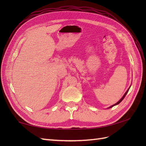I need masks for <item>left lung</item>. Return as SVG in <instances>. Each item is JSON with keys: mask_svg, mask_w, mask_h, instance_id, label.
<instances>
[{"mask_svg": "<svg viewBox=\"0 0 146 146\" xmlns=\"http://www.w3.org/2000/svg\"><path fill=\"white\" fill-rule=\"evenodd\" d=\"M130 86L129 87V89H128L127 90V91L125 92V93L124 94H123V96L122 97V98L120 99V100H119L118 102H117V103H116L115 104H114V105H111V106H110V107H109L108 108H112L113 107H114V106H115V105H118L119 104H120L121 102H122V100L123 99H124V98H125V96H126V94H127V92H128V91H129V89H130Z\"/></svg>", "mask_w": 146, "mask_h": 146, "instance_id": "8db88e82", "label": "left lung"}]
</instances>
